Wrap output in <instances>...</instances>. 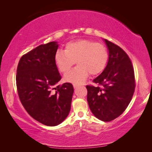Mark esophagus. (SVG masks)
Instances as JSON below:
<instances>
[{"mask_svg": "<svg viewBox=\"0 0 152 152\" xmlns=\"http://www.w3.org/2000/svg\"><path fill=\"white\" fill-rule=\"evenodd\" d=\"M74 88H78V85H76V84H74Z\"/></svg>", "mask_w": 152, "mask_h": 152, "instance_id": "obj_1", "label": "esophagus"}]
</instances>
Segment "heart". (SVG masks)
Returning a JSON list of instances; mask_svg holds the SVG:
<instances>
[{
	"label": "heart",
	"mask_w": 152,
	"mask_h": 152,
	"mask_svg": "<svg viewBox=\"0 0 152 152\" xmlns=\"http://www.w3.org/2000/svg\"><path fill=\"white\" fill-rule=\"evenodd\" d=\"M108 59L106 48L101 44L89 40H78L67 43L65 50H58L56 63L61 72H68L77 63L78 66L64 76L66 81L81 83L88 78L101 73Z\"/></svg>",
	"instance_id": "b5f03b06"
}]
</instances>
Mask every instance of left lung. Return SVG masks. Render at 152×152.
I'll return each mask as SVG.
<instances>
[{"label": "left lung", "instance_id": "left-lung-1", "mask_svg": "<svg viewBox=\"0 0 152 152\" xmlns=\"http://www.w3.org/2000/svg\"><path fill=\"white\" fill-rule=\"evenodd\" d=\"M108 50V61L104 70L93 80L101 87L87 86L89 108L96 118L110 121L127 108L135 88L132 63L120 47L104 39Z\"/></svg>", "mask_w": 152, "mask_h": 152}]
</instances>
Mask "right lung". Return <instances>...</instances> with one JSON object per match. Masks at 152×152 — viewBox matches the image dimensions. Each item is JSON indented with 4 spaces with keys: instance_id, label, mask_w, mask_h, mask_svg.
Instances as JSON below:
<instances>
[{
    "instance_id": "add662e5",
    "label": "right lung",
    "mask_w": 152,
    "mask_h": 152,
    "mask_svg": "<svg viewBox=\"0 0 152 152\" xmlns=\"http://www.w3.org/2000/svg\"><path fill=\"white\" fill-rule=\"evenodd\" d=\"M57 42L42 44L23 56L18 63L16 85L19 99L32 118L47 126L61 124L69 115L73 86L57 85L61 76L55 56Z\"/></svg>"
}]
</instances>
